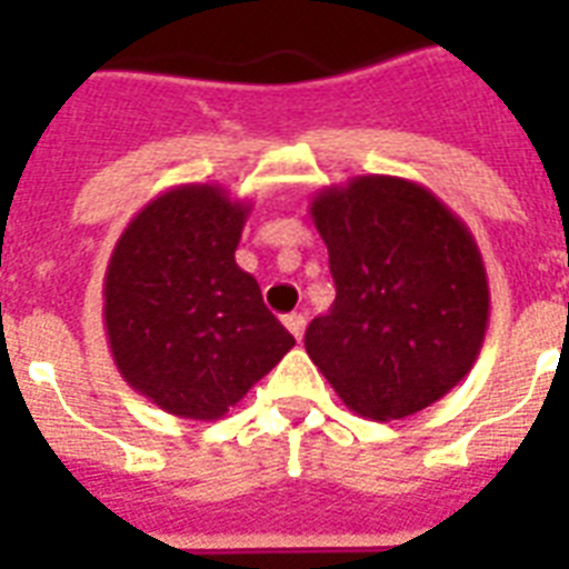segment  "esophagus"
<instances>
[{"instance_id": "1", "label": "esophagus", "mask_w": 569, "mask_h": 569, "mask_svg": "<svg viewBox=\"0 0 569 569\" xmlns=\"http://www.w3.org/2000/svg\"><path fill=\"white\" fill-rule=\"evenodd\" d=\"M283 325H286V330H289V333H292L295 339H301L303 337V328H307V316H303V312H289V316H286V319H283Z\"/></svg>"}]
</instances>
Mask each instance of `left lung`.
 <instances>
[{
    "mask_svg": "<svg viewBox=\"0 0 569 569\" xmlns=\"http://www.w3.org/2000/svg\"><path fill=\"white\" fill-rule=\"evenodd\" d=\"M337 301L303 346L355 413L387 422L440 401L478 360L490 289L472 232L401 177H355L312 197Z\"/></svg>",
    "mask_w": 569,
    "mask_h": 569,
    "instance_id": "left-lung-1",
    "label": "left lung"
}]
</instances>
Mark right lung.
Returning <instances> with one entry per match:
<instances>
[{
    "mask_svg": "<svg viewBox=\"0 0 569 569\" xmlns=\"http://www.w3.org/2000/svg\"><path fill=\"white\" fill-rule=\"evenodd\" d=\"M250 203L189 182L120 232L102 283L111 357L129 387L180 419H221L295 337L236 266Z\"/></svg>",
    "mask_w": 569,
    "mask_h": 569,
    "instance_id": "obj_1",
    "label": "right lung"
}]
</instances>
